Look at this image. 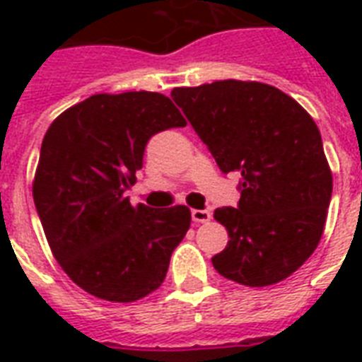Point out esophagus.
Instances as JSON below:
<instances>
[{"label":"esophagus","mask_w":362,"mask_h":362,"mask_svg":"<svg viewBox=\"0 0 362 362\" xmlns=\"http://www.w3.org/2000/svg\"><path fill=\"white\" fill-rule=\"evenodd\" d=\"M212 214H210V210H192V220L195 223H206L210 221Z\"/></svg>","instance_id":"esophagus-1"}]
</instances>
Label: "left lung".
I'll list each match as a JSON object with an SVG mask.
<instances>
[{"mask_svg":"<svg viewBox=\"0 0 362 362\" xmlns=\"http://www.w3.org/2000/svg\"><path fill=\"white\" fill-rule=\"evenodd\" d=\"M170 98L221 173H238L237 209L214 210L229 242L212 257L227 280L274 286L300 269L325 229L332 173L312 116L281 90L255 81L175 88Z\"/></svg>","mask_w":362,"mask_h":362,"instance_id":"1","label":"left lung"}]
</instances>
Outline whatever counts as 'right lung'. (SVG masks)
I'll list each match as a JSON object with an SVG mask.
<instances>
[{
	"label": "right lung",
	"mask_w": 362,
	"mask_h": 362,
	"mask_svg": "<svg viewBox=\"0 0 362 362\" xmlns=\"http://www.w3.org/2000/svg\"><path fill=\"white\" fill-rule=\"evenodd\" d=\"M186 120L158 92L95 93L64 110L45 133L33 201L52 255L93 297L133 303L163 284L186 237L184 204L148 209L124 193L142 169L148 139Z\"/></svg>",
	"instance_id": "add662e5"
}]
</instances>
